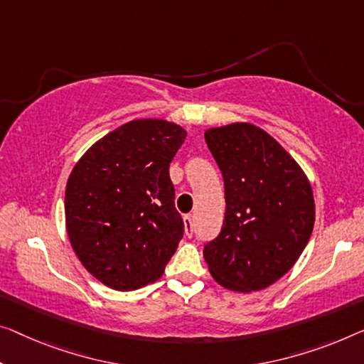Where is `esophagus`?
Wrapping results in <instances>:
<instances>
[{"label":"esophagus","mask_w":364,"mask_h":364,"mask_svg":"<svg viewBox=\"0 0 364 364\" xmlns=\"http://www.w3.org/2000/svg\"><path fill=\"white\" fill-rule=\"evenodd\" d=\"M184 227H186V235L193 237L194 234V224H193V215H184Z\"/></svg>","instance_id":"1"}]
</instances>
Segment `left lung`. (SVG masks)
<instances>
[{
	"mask_svg": "<svg viewBox=\"0 0 364 364\" xmlns=\"http://www.w3.org/2000/svg\"><path fill=\"white\" fill-rule=\"evenodd\" d=\"M204 137L222 171L227 204L224 225L204 245V259L227 289H264L292 268L311 238V183L294 159L253 124L209 129Z\"/></svg>",
	"mask_w": 364,
	"mask_h": 364,
	"instance_id": "obj_1",
	"label": "left lung"
}]
</instances>
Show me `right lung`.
I'll list each match as a JSON object with an SVG mask.
<instances>
[{
  "mask_svg": "<svg viewBox=\"0 0 364 364\" xmlns=\"http://www.w3.org/2000/svg\"><path fill=\"white\" fill-rule=\"evenodd\" d=\"M186 130L164 119L124 124L75 165L65 219L83 267L102 284L134 291L164 274L184 234L170 164Z\"/></svg>",
  "mask_w": 364,
  "mask_h": 364,
  "instance_id": "right-lung-1",
  "label": "right lung"
}]
</instances>
